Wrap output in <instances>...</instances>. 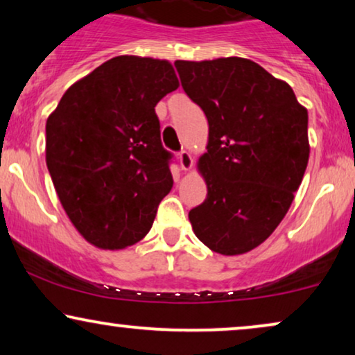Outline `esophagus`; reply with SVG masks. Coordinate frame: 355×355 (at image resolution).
<instances>
[{
  "mask_svg": "<svg viewBox=\"0 0 355 355\" xmlns=\"http://www.w3.org/2000/svg\"><path fill=\"white\" fill-rule=\"evenodd\" d=\"M178 159H179V166H181L182 171H189L193 166V159L191 157V153L182 150V152L178 153Z\"/></svg>",
  "mask_w": 355,
  "mask_h": 355,
  "instance_id": "esophagus-1",
  "label": "esophagus"
}]
</instances>
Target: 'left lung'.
Segmentation results:
<instances>
[{
    "label": "left lung",
    "mask_w": 355,
    "mask_h": 355,
    "mask_svg": "<svg viewBox=\"0 0 355 355\" xmlns=\"http://www.w3.org/2000/svg\"><path fill=\"white\" fill-rule=\"evenodd\" d=\"M182 89L208 121L198 171L207 198L192 230L221 255L266 241L288 213L309 163V114L284 80L245 58L176 61Z\"/></svg>",
    "instance_id": "8db88e82"
}]
</instances>
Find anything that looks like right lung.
I'll use <instances>...</instances> for the list:
<instances>
[{"instance_id":"right-lung-1","label":"right lung","mask_w":355,"mask_h":355,"mask_svg":"<svg viewBox=\"0 0 355 355\" xmlns=\"http://www.w3.org/2000/svg\"><path fill=\"white\" fill-rule=\"evenodd\" d=\"M171 62L116 56L72 84L46 119V166L76 230L100 249L144 239L173 187L155 106Z\"/></svg>"}]
</instances>
